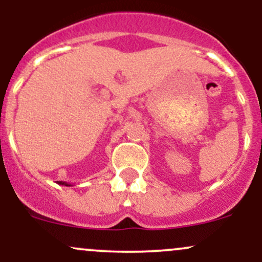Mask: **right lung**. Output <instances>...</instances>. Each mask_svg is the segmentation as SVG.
Masks as SVG:
<instances>
[{"label": "right lung", "mask_w": 262, "mask_h": 262, "mask_svg": "<svg viewBox=\"0 0 262 262\" xmlns=\"http://www.w3.org/2000/svg\"><path fill=\"white\" fill-rule=\"evenodd\" d=\"M58 183H59V185H62V186H71V183H68L65 181H58Z\"/></svg>", "instance_id": "1"}]
</instances>
